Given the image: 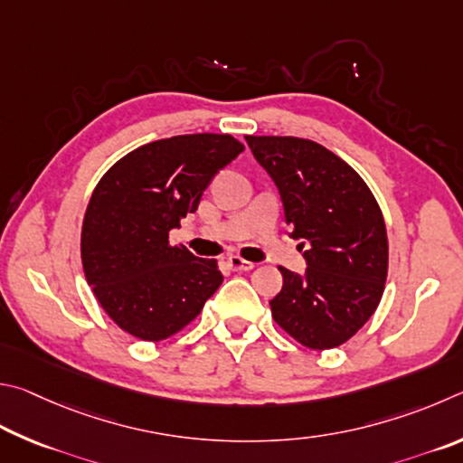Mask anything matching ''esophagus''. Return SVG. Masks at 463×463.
Returning a JSON list of instances; mask_svg holds the SVG:
<instances>
[{"label":"esophagus","instance_id":"esophagus-1","mask_svg":"<svg viewBox=\"0 0 463 463\" xmlns=\"http://www.w3.org/2000/svg\"><path fill=\"white\" fill-rule=\"evenodd\" d=\"M227 264H230V269L236 272H246V270L254 269V262L244 260V258H240V256H230L227 258Z\"/></svg>","mask_w":463,"mask_h":463}]
</instances>
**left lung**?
Masks as SVG:
<instances>
[{"label": "left lung", "mask_w": 463, "mask_h": 463, "mask_svg": "<svg viewBox=\"0 0 463 463\" xmlns=\"http://www.w3.org/2000/svg\"><path fill=\"white\" fill-rule=\"evenodd\" d=\"M280 193L290 238L303 240L305 274L280 266L270 301L279 326L311 350L347 342L384 293L388 238L383 211L362 176L334 152L293 136H246Z\"/></svg>", "instance_id": "8db88e82"}]
</instances>
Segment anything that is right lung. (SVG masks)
Here are the masks:
<instances>
[{
	"label": "right lung",
	"mask_w": 463,
	"mask_h": 463,
	"mask_svg": "<svg viewBox=\"0 0 463 463\" xmlns=\"http://www.w3.org/2000/svg\"><path fill=\"white\" fill-rule=\"evenodd\" d=\"M244 150L230 134H186L118 160L89 201L80 260L103 311L144 342L175 335L222 285L215 260L170 246L219 170Z\"/></svg>",
	"instance_id": "add662e5"
}]
</instances>
